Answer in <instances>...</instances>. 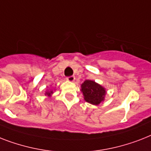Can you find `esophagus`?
Instances as JSON below:
<instances>
[{
	"instance_id": "34e87169",
	"label": "esophagus",
	"mask_w": 151,
	"mask_h": 151,
	"mask_svg": "<svg viewBox=\"0 0 151 151\" xmlns=\"http://www.w3.org/2000/svg\"><path fill=\"white\" fill-rule=\"evenodd\" d=\"M66 79H67L68 81L73 82L74 81V80H75V77H74V76H70V77H67Z\"/></svg>"
}]
</instances>
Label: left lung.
Listing matches in <instances>:
<instances>
[{
  "label": "left lung",
  "mask_w": 151,
  "mask_h": 151,
  "mask_svg": "<svg viewBox=\"0 0 151 151\" xmlns=\"http://www.w3.org/2000/svg\"><path fill=\"white\" fill-rule=\"evenodd\" d=\"M81 91L84 96V100L92 105H99L104 100L105 90L93 81L86 80L81 84Z\"/></svg>",
  "instance_id": "obj_1"
}]
</instances>
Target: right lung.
Listing matches in <instances>:
<instances>
[{"instance_id":"right-lung-1","label":"right lung","mask_w":151,"mask_h":151,"mask_svg":"<svg viewBox=\"0 0 151 151\" xmlns=\"http://www.w3.org/2000/svg\"><path fill=\"white\" fill-rule=\"evenodd\" d=\"M52 93V91H50V92H46V94H47V95H50Z\"/></svg>"}]
</instances>
